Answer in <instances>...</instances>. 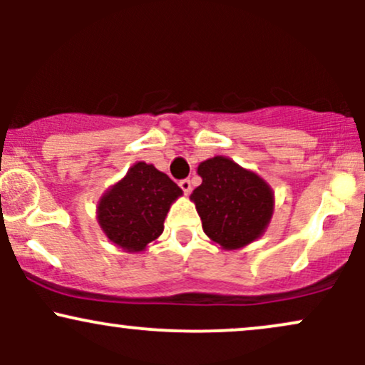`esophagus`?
Here are the masks:
<instances>
[{"mask_svg":"<svg viewBox=\"0 0 365 365\" xmlns=\"http://www.w3.org/2000/svg\"><path fill=\"white\" fill-rule=\"evenodd\" d=\"M180 188H182V190H183V194L188 195L192 192V182L188 178L180 180Z\"/></svg>","mask_w":365,"mask_h":365,"instance_id":"1","label":"esophagus"}]
</instances>
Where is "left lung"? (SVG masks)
Instances as JSON below:
<instances>
[{
    "instance_id": "1",
    "label": "left lung",
    "mask_w": 365,
    "mask_h": 365,
    "mask_svg": "<svg viewBox=\"0 0 365 365\" xmlns=\"http://www.w3.org/2000/svg\"><path fill=\"white\" fill-rule=\"evenodd\" d=\"M197 173L202 183L190 200L204 233L226 250L242 249L266 232L274 209L271 187L254 171L225 156L206 159Z\"/></svg>"
}]
</instances>
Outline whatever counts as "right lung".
<instances>
[{
    "label": "right lung",
    "instance_id": "right-lung-1",
    "mask_svg": "<svg viewBox=\"0 0 365 365\" xmlns=\"http://www.w3.org/2000/svg\"><path fill=\"white\" fill-rule=\"evenodd\" d=\"M182 188L153 165L139 161L98 202V223L115 245L142 252L163 233Z\"/></svg>",
    "mask_w": 365,
    "mask_h": 365
}]
</instances>
